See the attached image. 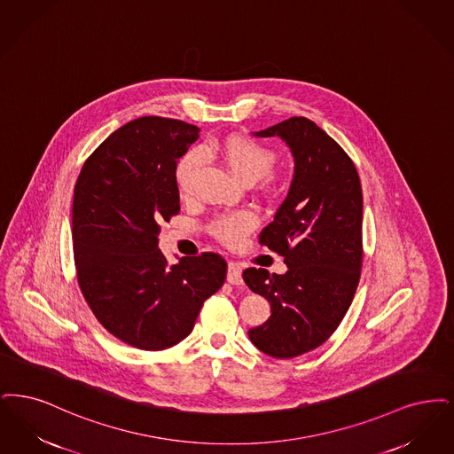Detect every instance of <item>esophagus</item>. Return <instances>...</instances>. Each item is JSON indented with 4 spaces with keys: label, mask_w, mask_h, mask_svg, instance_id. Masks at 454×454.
Returning a JSON list of instances; mask_svg holds the SVG:
<instances>
[{
    "label": "esophagus",
    "mask_w": 454,
    "mask_h": 454,
    "mask_svg": "<svg viewBox=\"0 0 454 454\" xmlns=\"http://www.w3.org/2000/svg\"><path fill=\"white\" fill-rule=\"evenodd\" d=\"M227 281L231 285H240L242 283V268L234 261H231L229 266H227Z\"/></svg>",
    "instance_id": "esophagus-1"
}]
</instances>
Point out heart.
Here are the masks:
<instances>
[{
	"label": "heart",
	"mask_w": 454,
	"mask_h": 454,
	"mask_svg": "<svg viewBox=\"0 0 454 454\" xmlns=\"http://www.w3.org/2000/svg\"><path fill=\"white\" fill-rule=\"evenodd\" d=\"M200 154L222 159L225 166L246 183H253L268 176L277 164V154L271 149L246 136H229L218 140H208L200 147ZM198 166L200 158L197 153H188L177 160L175 183L181 197L192 195ZM257 223L259 218L253 210H236L218 215L210 223V232L223 244L236 246L242 240V237L256 229Z\"/></svg>",
	"instance_id": "heart-1"
}]
</instances>
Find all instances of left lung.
<instances>
[{"label":"left lung","instance_id":"1","mask_svg":"<svg viewBox=\"0 0 454 454\" xmlns=\"http://www.w3.org/2000/svg\"><path fill=\"white\" fill-rule=\"evenodd\" d=\"M257 137H279L295 159L290 192L259 244L283 256L288 271L247 268L246 285L264 296L271 316L249 339L278 359L324 344L346 316L361 277L363 193L351 158L312 120L292 117Z\"/></svg>","mask_w":454,"mask_h":454}]
</instances>
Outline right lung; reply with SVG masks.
<instances>
[{
    "label": "right lung",
    "mask_w": 454,
    "mask_h": 454,
    "mask_svg": "<svg viewBox=\"0 0 454 454\" xmlns=\"http://www.w3.org/2000/svg\"><path fill=\"white\" fill-rule=\"evenodd\" d=\"M198 132L181 120H132L86 159L74 186L79 288L110 334L144 351L168 349L190 334L227 275L217 253L169 266L159 251V223L179 212L177 159Z\"/></svg>",
    "instance_id": "1"
}]
</instances>
